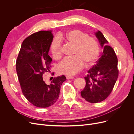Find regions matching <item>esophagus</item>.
Here are the masks:
<instances>
[{
	"label": "esophagus",
	"mask_w": 134,
	"mask_h": 134,
	"mask_svg": "<svg viewBox=\"0 0 134 134\" xmlns=\"http://www.w3.org/2000/svg\"><path fill=\"white\" fill-rule=\"evenodd\" d=\"M74 76H71V75H66V79H73Z\"/></svg>",
	"instance_id": "1"
}]
</instances>
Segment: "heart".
Here are the masks:
<instances>
[{"instance_id": "b5f03b06", "label": "heart", "mask_w": 134, "mask_h": 134, "mask_svg": "<svg viewBox=\"0 0 134 134\" xmlns=\"http://www.w3.org/2000/svg\"><path fill=\"white\" fill-rule=\"evenodd\" d=\"M61 41L71 44L74 47L72 54L73 57L65 58L58 65L56 69L59 74L74 75L82 69L84 64L90 66L98 57L100 48L97 40L88 37L87 34L82 31L73 30L65 35H59L52 41L50 50L52 57L56 60L62 57Z\"/></svg>"}]
</instances>
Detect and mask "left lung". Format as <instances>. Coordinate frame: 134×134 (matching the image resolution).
Returning a JSON list of instances; mask_svg holds the SVG:
<instances>
[{
	"instance_id": "1",
	"label": "left lung",
	"mask_w": 134,
	"mask_h": 134,
	"mask_svg": "<svg viewBox=\"0 0 134 134\" xmlns=\"http://www.w3.org/2000/svg\"><path fill=\"white\" fill-rule=\"evenodd\" d=\"M103 51L96 64L84 77L86 84L81 96L88 102L96 103L106 99L111 94L119 76L117 56L108 41L98 31L96 33Z\"/></svg>"
}]
</instances>
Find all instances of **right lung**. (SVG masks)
I'll return each instance as SVG.
<instances>
[{"label": "right lung", "instance_id": "1", "mask_svg": "<svg viewBox=\"0 0 134 134\" xmlns=\"http://www.w3.org/2000/svg\"><path fill=\"white\" fill-rule=\"evenodd\" d=\"M53 37L50 31H41L29 36L23 41L16 62L23 94L40 108L48 107L56 102L60 87L66 80L64 75L55 77L49 85L43 80V74L50 71L51 67L52 59L48 54Z\"/></svg>", "mask_w": 134, "mask_h": 134}]
</instances>
